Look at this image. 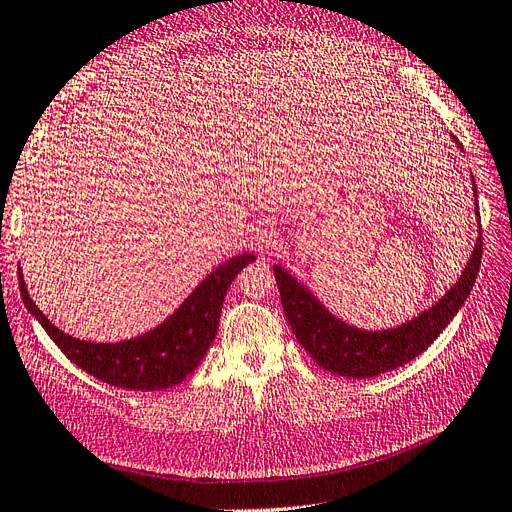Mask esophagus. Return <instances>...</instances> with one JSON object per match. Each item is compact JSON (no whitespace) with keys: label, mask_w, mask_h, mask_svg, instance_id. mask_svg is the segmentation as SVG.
<instances>
[{"label":"esophagus","mask_w":512,"mask_h":512,"mask_svg":"<svg viewBox=\"0 0 512 512\" xmlns=\"http://www.w3.org/2000/svg\"><path fill=\"white\" fill-rule=\"evenodd\" d=\"M250 245H252L254 252L267 256V254H273L277 250V245H280V239H277V232L271 230V228H256L252 232Z\"/></svg>","instance_id":"esophagus-1"}]
</instances>
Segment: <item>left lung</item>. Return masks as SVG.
Returning a JSON list of instances; mask_svg holds the SVG:
<instances>
[{"label":"left lung","mask_w":512,"mask_h":512,"mask_svg":"<svg viewBox=\"0 0 512 512\" xmlns=\"http://www.w3.org/2000/svg\"><path fill=\"white\" fill-rule=\"evenodd\" d=\"M453 141L459 149H463L455 136ZM472 190L476 198L474 177ZM474 205L478 215V203ZM480 258H483V235L478 232L466 269L461 271L459 280L446 290V294H442L436 303L423 309L412 320L380 331L352 327L346 320L337 318L320 303L312 290L301 284L297 277L290 275L284 267L273 265V273L277 288H280L286 318L297 342L322 369L337 376L363 380L406 365L433 344V339L451 324L461 305L470 297V290L478 275Z\"/></svg>","instance_id":"obj_1"}]
</instances>
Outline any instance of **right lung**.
<instances>
[{"label": "right lung", "mask_w": 512, "mask_h": 512, "mask_svg": "<svg viewBox=\"0 0 512 512\" xmlns=\"http://www.w3.org/2000/svg\"><path fill=\"white\" fill-rule=\"evenodd\" d=\"M254 260L256 256L250 252L232 256L224 265L215 267L156 329L115 344L87 342L57 329L29 297L21 269L19 288L27 312L42 324L74 365L121 389L162 391L183 382L205 359L218 335L226 290L237 273Z\"/></svg>", "instance_id": "obj_1"}]
</instances>
